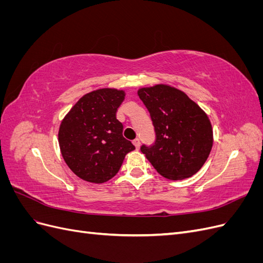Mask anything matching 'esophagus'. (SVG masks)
Returning a JSON list of instances; mask_svg holds the SVG:
<instances>
[{
	"mask_svg": "<svg viewBox=\"0 0 263 263\" xmlns=\"http://www.w3.org/2000/svg\"><path fill=\"white\" fill-rule=\"evenodd\" d=\"M134 145H135V147H136L137 149H139V147H140V139L139 138H136V139H134Z\"/></svg>",
	"mask_w": 263,
	"mask_h": 263,
	"instance_id": "esophagus-1",
	"label": "esophagus"
}]
</instances>
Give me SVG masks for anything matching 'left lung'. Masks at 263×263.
I'll list each match as a JSON object with an SVG mask.
<instances>
[{
    "label": "left lung",
    "instance_id": "left-lung-1",
    "mask_svg": "<svg viewBox=\"0 0 263 263\" xmlns=\"http://www.w3.org/2000/svg\"><path fill=\"white\" fill-rule=\"evenodd\" d=\"M155 126L154 145L140 150L159 174L170 180L192 177L208 160L213 147L209 116L187 95L168 84L138 90Z\"/></svg>",
    "mask_w": 263,
    "mask_h": 263
}]
</instances>
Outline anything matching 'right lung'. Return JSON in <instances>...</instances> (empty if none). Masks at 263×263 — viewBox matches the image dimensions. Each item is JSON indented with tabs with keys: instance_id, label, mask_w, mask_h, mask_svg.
<instances>
[{
	"instance_id": "obj_1",
	"label": "right lung",
	"mask_w": 263,
	"mask_h": 263,
	"mask_svg": "<svg viewBox=\"0 0 263 263\" xmlns=\"http://www.w3.org/2000/svg\"><path fill=\"white\" fill-rule=\"evenodd\" d=\"M125 99L117 89L86 93L62 119L58 140L61 155L74 174L84 181L104 183L121 169L125 156L135 149L123 136L116 112Z\"/></svg>"
}]
</instances>
